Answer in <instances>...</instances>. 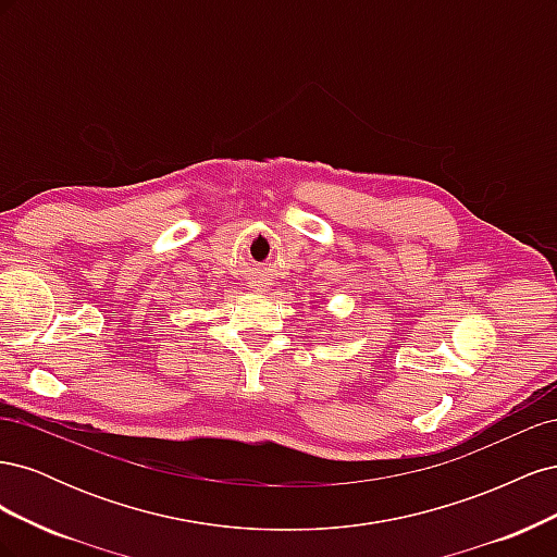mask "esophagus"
I'll list each match as a JSON object with an SVG mask.
<instances>
[{
    "mask_svg": "<svg viewBox=\"0 0 557 557\" xmlns=\"http://www.w3.org/2000/svg\"><path fill=\"white\" fill-rule=\"evenodd\" d=\"M252 288H256L258 293H264L267 290V283L264 281H256V283H252Z\"/></svg>",
    "mask_w": 557,
    "mask_h": 557,
    "instance_id": "obj_1",
    "label": "esophagus"
}]
</instances>
